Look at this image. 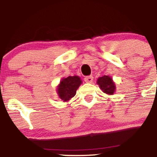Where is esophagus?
Here are the masks:
<instances>
[{
	"instance_id": "obj_1",
	"label": "esophagus",
	"mask_w": 157,
	"mask_h": 157,
	"mask_svg": "<svg viewBox=\"0 0 157 157\" xmlns=\"http://www.w3.org/2000/svg\"><path fill=\"white\" fill-rule=\"evenodd\" d=\"M84 80H85V82H86V83H92V82H93V76H87V77H85Z\"/></svg>"
}]
</instances>
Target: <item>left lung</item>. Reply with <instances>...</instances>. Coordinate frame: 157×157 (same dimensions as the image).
Masks as SVG:
<instances>
[{
  "mask_svg": "<svg viewBox=\"0 0 157 157\" xmlns=\"http://www.w3.org/2000/svg\"><path fill=\"white\" fill-rule=\"evenodd\" d=\"M97 84L103 93L107 95H113L116 90V86L112 78L109 76L104 75L103 77H99L97 80Z\"/></svg>",
  "mask_w": 157,
  "mask_h": 157,
  "instance_id": "left-lung-1",
  "label": "left lung"
}]
</instances>
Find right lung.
Wrapping results in <instances>:
<instances>
[{
	"instance_id": "add662e5",
	"label": "right lung",
	"mask_w": 157,
	"mask_h": 157,
	"mask_svg": "<svg viewBox=\"0 0 157 157\" xmlns=\"http://www.w3.org/2000/svg\"><path fill=\"white\" fill-rule=\"evenodd\" d=\"M81 83L82 80L78 76H69L66 78L61 79L56 90L59 99L63 102H68L75 96L77 90Z\"/></svg>"
}]
</instances>
